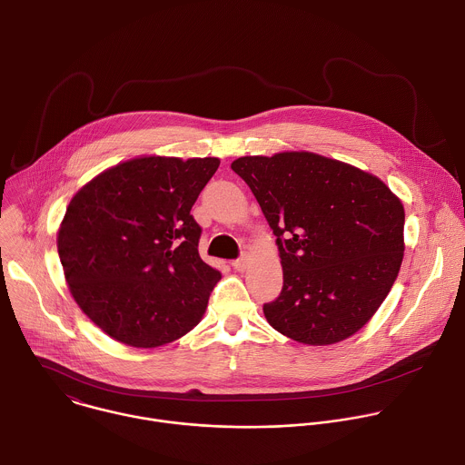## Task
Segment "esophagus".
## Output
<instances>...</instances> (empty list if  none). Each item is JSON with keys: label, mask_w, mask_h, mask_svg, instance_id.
Instances as JSON below:
<instances>
[{"label": "esophagus", "mask_w": 465, "mask_h": 465, "mask_svg": "<svg viewBox=\"0 0 465 465\" xmlns=\"http://www.w3.org/2000/svg\"><path fill=\"white\" fill-rule=\"evenodd\" d=\"M232 266H233L237 272H244V270H246V266H248V259H246V257H241V259L233 261V262H232Z\"/></svg>", "instance_id": "obj_1"}]
</instances>
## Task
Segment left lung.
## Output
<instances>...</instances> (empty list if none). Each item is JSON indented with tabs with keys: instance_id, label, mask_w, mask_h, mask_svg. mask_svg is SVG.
<instances>
[{
	"instance_id": "8db88e82",
	"label": "left lung",
	"mask_w": 465,
	"mask_h": 465,
	"mask_svg": "<svg viewBox=\"0 0 465 465\" xmlns=\"http://www.w3.org/2000/svg\"><path fill=\"white\" fill-rule=\"evenodd\" d=\"M232 170L277 237L284 286L264 304L270 326L310 346L355 335L401 272L402 201L377 175L306 150L239 157Z\"/></svg>"
}]
</instances>
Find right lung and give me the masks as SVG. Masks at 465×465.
<instances>
[{
	"label": "right lung",
	"mask_w": 465,
	"mask_h": 465,
	"mask_svg": "<svg viewBox=\"0 0 465 465\" xmlns=\"http://www.w3.org/2000/svg\"><path fill=\"white\" fill-rule=\"evenodd\" d=\"M219 163L139 155L70 199L57 230L64 281L114 341L159 348L201 322L221 273L199 257L201 228L190 210Z\"/></svg>",
	"instance_id": "add662e5"
}]
</instances>
